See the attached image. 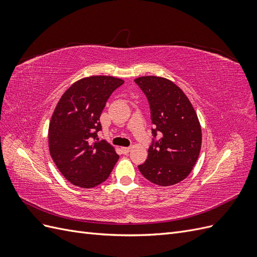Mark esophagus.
Returning a JSON list of instances; mask_svg holds the SVG:
<instances>
[{
	"label": "esophagus",
	"instance_id": "1",
	"mask_svg": "<svg viewBox=\"0 0 257 257\" xmlns=\"http://www.w3.org/2000/svg\"><path fill=\"white\" fill-rule=\"evenodd\" d=\"M121 150H122V152H123L124 154H127V153L132 150V148H131V147H122Z\"/></svg>",
	"mask_w": 257,
	"mask_h": 257
}]
</instances>
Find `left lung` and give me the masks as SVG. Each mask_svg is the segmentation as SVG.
<instances>
[{
	"mask_svg": "<svg viewBox=\"0 0 257 257\" xmlns=\"http://www.w3.org/2000/svg\"><path fill=\"white\" fill-rule=\"evenodd\" d=\"M135 82L149 102L153 124L148 158L138 169L154 184L174 185L190 175L198 159L201 128L197 114L182 90L170 80L146 76Z\"/></svg>",
	"mask_w": 257,
	"mask_h": 257,
	"instance_id": "obj_1",
	"label": "left lung"
}]
</instances>
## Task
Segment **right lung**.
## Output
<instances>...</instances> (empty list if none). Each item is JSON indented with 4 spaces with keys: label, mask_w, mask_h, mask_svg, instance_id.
Returning <instances> with one entry per match:
<instances>
[{
    "label": "right lung",
    "mask_w": 257,
    "mask_h": 257,
    "mask_svg": "<svg viewBox=\"0 0 257 257\" xmlns=\"http://www.w3.org/2000/svg\"><path fill=\"white\" fill-rule=\"evenodd\" d=\"M124 81L91 76L75 82L62 95L49 125V151L61 174L74 185L90 189L107 180L119 159L106 141L99 116L111 93Z\"/></svg>",
    "instance_id": "1"
}]
</instances>
